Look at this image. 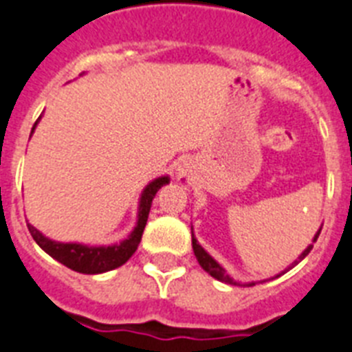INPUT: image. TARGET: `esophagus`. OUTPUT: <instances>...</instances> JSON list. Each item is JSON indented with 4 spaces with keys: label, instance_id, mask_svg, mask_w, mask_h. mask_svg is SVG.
Masks as SVG:
<instances>
[{
    "label": "esophagus",
    "instance_id": "obj_1",
    "mask_svg": "<svg viewBox=\"0 0 352 352\" xmlns=\"http://www.w3.org/2000/svg\"><path fill=\"white\" fill-rule=\"evenodd\" d=\"M177 179L181 182H184V184H188L190 182V170H188V166H179L175 171Z\"/></svg>",
    "mask_w": 352,
    "mask_h": 352
}]
</instances>
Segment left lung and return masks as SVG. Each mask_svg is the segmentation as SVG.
<instances>
[{
  "label": "left lung",
  "instance_id": "left-lung-1",
  "mask_svg": "<svg viewBox=\"0 0 352 352\" xmlns=\"http://www.w3.org/2000/svg\"><path fill=\"white\" fill-rule=\"evenodd\" d=\"M320 231H322V226H320V229H318V231L315 232V236H313L311 245H308V247H306V249L302 250V254H300L299 258H297L294 263H292V267H295L297 263L302 261V259L306 258V256H308L309 250L313 249V243L317 241V238H318V234H320ZM191 245H193V252H195V256H197V261H199V265L204 268V270L208 272V274L211 277H214V279H218V281H221V283H226V285H232V286H254V285H256V283H254V281L252 283H245V285H241V283L234 281V279H232V277L229 276V274H227L226 268L221 267L220 263H218L217 259L212 258V256H209V254L206 252V250H204L202 245H200L199 241H197V238H195V234H193V227H191ZM283 274H285V272H283ZM279 276H281V274H279ZM279 276H276V277H279ZM272 279H274V277H272Z\"/></svg>",
  "mask_w": 352,
  "mask_h": 352
}]
</instances>
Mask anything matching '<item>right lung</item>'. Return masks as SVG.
I'll use <instances>...</instances> for the list:
<instances>
[{
  "label": "right lung",
  "instance_id": "add662e5",
  "mask_svg": "<svg viewBox=\"0 0 352 352\" xmlns=\"http://www.w3.org/2000/svg\"><path fill=\"white\" fill-rule=\"evenodd\" d=\"M39 120L35 121L32 134H34ZM168 182H170V177L162 175L157 177V179H153L152 182L144 186V190L141 191L140 197V206H138L135 227L131 231V234L126 236L125 240H121L120 243L84 245L73 243V241L62 243V241L50 240L48 236H44L43 232L37 231L32 223H28V231H30L35 243L39 245L44 252L50 254L53 259H57L58 263H62L64 267L71 268V270L80 272V274H103V272L114 270V268L125 265L132 258V254L138 250V245H140L141 236H143L144 226H146V220H148V212L150 208H152L153 197Z\"/></svg>",
  "mask_w": 352,
  "mask_h": 352
}]
</instances>
